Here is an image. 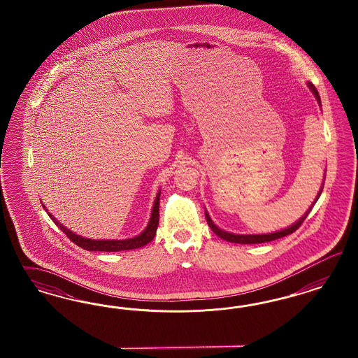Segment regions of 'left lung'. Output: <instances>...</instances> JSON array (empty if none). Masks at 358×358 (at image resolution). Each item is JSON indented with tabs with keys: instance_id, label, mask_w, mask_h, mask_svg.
<instances>
[{
	"instance_id": "1",
	"label": "left lung",
	"mask_w": 358,
	"mask_h": 358,
	"mask_svg": "<svg viewBox=\"0 0 358 358\" xmlns=\"http://www.w3.org/2000/svg\"><path fill=\"white\" fill-rule=\"evenodd\" d=\"M308 87L310 89L313 90V93L315 94V97L317 99V102L320 103V96H319V93H317V90H316V87H315L314 84H311V83H308ZM322 192H323V186H322V189H320V192L317 193V196H316V199H315L314 203H316V201L319 199V196L322 194ZM314 206V205H313ZM313 206L310 207V210L304 214V217H301L295 224H293L292 227L286 228V229H282L280 232H273V234H265V235H235V234H229V232H226V231H223V229H220V228H217L214 223H213V220L210 219L208 217V214H207L206 211V220L207 223H208V226L210 228L217 234V236L220 238H223V240H227L229 243H238V244H260V243H268V241H273V240H277V238H283V236H287V235H290V234H293L295 232L298 228L302 226V223L304 222V219L307 217V215L310 214V211H311V208Z\"/></svg>"
}]
</instances>
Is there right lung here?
<instances>
[{
  "label": "right lung",
  "instance_id": "add662e5",
  "mask_svg": "<svg viewBox=\"0 0 358 358\" xmlns=\"http://www.w3.org/2000/svg\"><path fill=\"white\" fill-rule=\"evenodd\" d=\"M159 203H160V193L156 196L153 210H152L151 219L147 228L144 229V232H141L139 236L132 238H126V240H92V238H85L78 236L76 234H73L72 231H69L68 228L62 226L51 214H48L50 217L55 222V224L60 228L65 235L72 240L78 247H81L85 250H103V252H118V250H135V248H141L143 245L148 244L150 241L153 240L156 235V229L159 226ZM45 208V207H44Z\"/></svg>",
  "mask_w": 358,
  "mask_h": 358
}]
</instances>
